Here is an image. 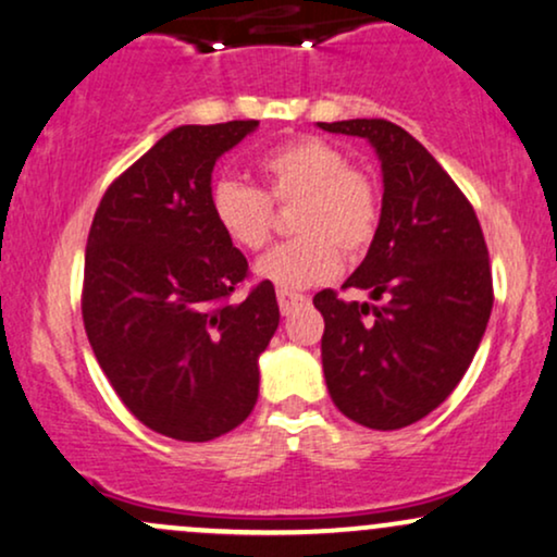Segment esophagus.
<instances>
[{
  "label": "esophagus",
  "instance_id": "obj_1",
  "mask_svg": "<svg viewBox=\"0 0 557 557\" xmlns=\"http://www.w3.org/2000/svg\"><path fill=\"white\" fill-rule=\"evenodd\" d=\"M277 304H280V311H283V317H290V313L296 311L298 306L308 304V298H306V296H300V293L277 290Z\"/></svg>",
  "mask_w": 557,
  "mask_h": 557
}]
</instances>
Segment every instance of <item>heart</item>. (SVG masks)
<instances>
[{"label":"heart","instance_id":"1","mask_svg":"<svg viewBox=\"0 0 557 557\" xmlns=\"http://www.w3.org/2000/svg\"><path fill=\"white\" fill-rule=\"evenodd\" d=\"M267 191L236 178H218L210 212L220 231L246 251L267 246L274 205H296L298 238L274 246L257 261V277L277 290H306L326 283L350 259L371 249L381 223V189L371 173L347 163L337 145L298 137L259 158Z\"/></svg>","mask_w":557,"mask_h":557}]
</instances>
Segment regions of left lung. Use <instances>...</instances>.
I'll list each match as a JSON object with an SVG mask.
<instances>
[{
	"mask_svg": "<svg viewBox=\"0 0 557 557\" xmlns=\"http://www.w3.org/2000/svg\"><path fill=\"white\" fill-rule=\"evenodd\" d=\"M363 137L384 173L379 233L343 287L313 296L321 366L337 410L373 431L418 423L457 388L493 308V272L470 199L410 132L386 119L319 122Z\"/></svg>",
	"mask_w": 557,
	"mask_h": 557,
	"instance_id": "obj_1",
	"label": "left lung"
}]
</instances>
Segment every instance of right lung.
Returning <instances> with one entry per match:
<instances>
[{
	"mask_svg": "<svg viewBox=\"0 0 557 557\" xmlns=\"http://www.w3.org/2000/svg\"><path fill=\"white\" fill-rule=\"evenodd\" d=\"M259 122L186 124L106 189L85 249L83 321L98 366L139 423L212 441L249 418L274 287L231 300L249 261L210 212L212 169Z\"/></svg>",
	"mask_w": 557,
	"mask_h": 557,
	"instance_id": "add662e5",
	"label": "right lung"
}]
</instances>
